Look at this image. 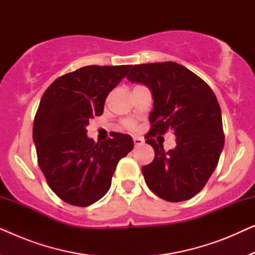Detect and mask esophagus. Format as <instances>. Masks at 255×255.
Listing matches in <instances>:
<instances>
[{"instance_id":"34e87169","label":"esophagus","mask_w":255,"mask_h":255,"mask_svg":"<svg viewBox=\"0 0 255 255\" xmlns=\"http://www.w3.org/2000/svg\"><path fill=\"white\" fill-rule=\"evenodd\" d=\"M133 142H134L135 146L142 145V144H144V139L140 138V137H133Z\"/></svg>"}]
</instances>
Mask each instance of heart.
Here are the masks:
<instances>
[{
	"label": "heart",
	"mask_w": 255,
	"mask_h": 255,
	"mask_svg": "<svg viewBox=\"0 0 255 255\" xmlns=\"http://www.w3.org/2000/svg\"><path fill=\"white\" fill-rule=\"evenodd\" d=\"M123 124H124L125 128H130V130H133V128H135V124L133 123V122H131V121H125Z\"/></svg>",
	"instance_id": "1"
}]
</instances>
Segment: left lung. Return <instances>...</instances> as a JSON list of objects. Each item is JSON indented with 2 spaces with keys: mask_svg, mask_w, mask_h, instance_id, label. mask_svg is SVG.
Wrapping results in <instances>:
<instances>
[{
  "mask_svg": "<svg viewBox=\"0 0 255 255\" xmlns=\"http://www.w3.org/2000/svg\"><path fill=\"white\" fill-rule=\"evenodd\" d=\"M127 78L147 86L154 100L145 139L155 155L141 168L146 184L162 200H189L207 184L224 147L217 97L204 80L173 61L134 65ZM168 129L177 146L165 152L154 137Z\"/></svg>",
  "mask_w": 255,
  "mask_h": 255,
  "instance_id": "left-lung-1",
  "label": "left lung"
}]
</instances>
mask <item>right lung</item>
Returning <instances> with one entry per match:
<instances>
[{
  "label": "right lung",
  "instance_id": "1",
  "mask_svg": "<svg viewBox=\"0 0 255 255\" xmlns=\"http://www.w3.org/2000/svg\"><path fill=\"white\" fill-rule=\"evenodd\" d=\"M131 65L86 66L59 76L45 90L33 121L38 165L47 184L66 203L88 207L111 186L118 161L133 148L128 134L102 142L87 137L90 118L101 116L106 99Z\"/></svg>",
  "mask_w": 255,
  "mask_h": 255
}]
</instances>
